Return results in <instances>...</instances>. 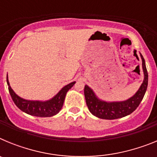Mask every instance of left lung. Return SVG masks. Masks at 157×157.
Here are the masks:
<instances>
[{
  "label": "left lung",
  "mask_w": 157,
  "mask_h": 157,
  "mask_svg": "<svg viewBox=\"0 0 157 157\" xmlns=\"http://www.w3.org/2000/svg\"><path fill=\"white\" fill-rule=\"evenodd\" d=\"M141 57L142 59V68L145 76L144 81L137 93L127 101L119 102H106L101 101L96 97L94 91L88 86H85L84 95L86 102L89 110L94 116L103 120H116L131 114L138 108L143 99L148 86V72L145 59L141 54Z\"/></svg>",
  "instance_id": "1"
}]
</instances>
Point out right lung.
I'll return each mask as SVG.
<instances>
[{
    "label": "right lung",
    "instance_id": "add662e5",
    "mask_svg": "<svg viewBox=\"0 0 157 157\" xmlns=\"http://www.w3.org/2000/svg\"><path fill=\"white\" fill-rule=\"evenodd\" d=\"M7 83H8V90L10 93L12 99L20 110L26 112L27 114L37 116V117H50V116L57 114L62 109L66 94L74 86L75 82H71L68 85L65 86L54 98L47 101H27V100L23 99L16 95L15 92L12 90V89L9 85L8 75H7Z\"/></svg>",
    "mask_w": 157,
    "mask_h": 157
}]
</instances>
